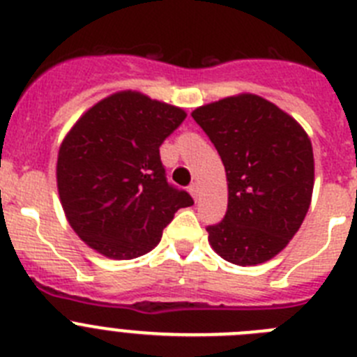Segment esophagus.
I'll return each instance as SVG.
<instances>
[{"instance_id":"1","label":"esophagus","mask_w":357,"mask_h":357,"mask_svg":"<svg viewBox=\"0 0 357 357\" xmlns=\"http://www.w3.org/2000/svg\"><path fill=\"white\" fill-rule=\"evenodd\" d=\"M189 191H191V195H193L195 200H198V193H200V184H198V182H193V184L189 185Z\"/></svg>"}]
</instances>
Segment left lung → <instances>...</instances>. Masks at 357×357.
<instances>
[{
  "mask_svg": "<svg viewBox=\"0 0 357 357\" xmlns=\"http://www.w3.org/2000/svg\"><path fill=\"white\" fill-rule=\"evenodd\" d=\"M225 166L227 214L207 227L220 257L254 266L275 257L301 229L314 185L311 139L284 110L243 93L191 112Z\"/></svg>",
  "mask_w": 357,
  "mask_h": 357,
  "instance_id": "obj_1",
  "label": "left lung"
}]
</instances>
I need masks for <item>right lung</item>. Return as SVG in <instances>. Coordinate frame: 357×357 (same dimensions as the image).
Masks as SVG:
<instances>
[{"mask_svg": "<svg viewBox=\"0 0 357 357\" xmlns=\"http://www.w3.org/2000/svg\"><path fill=\"white\" fill-rule=\"evenodd\" d=\"M175 105L119 91L85 110L62 141L56 188L82 241L109 259L157 247L162 229L193 198L166 181L159 146L185 119Z\"/></svg>", "mask_w": 357, "mask_h": 357, "instance_id": "1", "label": "right lung"}]
</instances>
